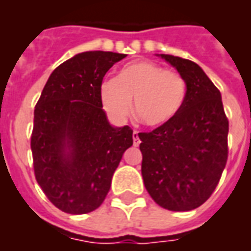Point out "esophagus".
I'll return each instance as SVG.
<instances>
[{"instance_id":"esophagus-1","label":"esophagus","mask_w":251,"mask_h":251,"mask_svg":"<svg viewBox=\"0 0 251 251\" xmlns=\"http://www.w3.org/2000/svg\"><path fill=\"white\" fill-rule=\"evenodd\" d=\"M133 143L135 147L139 146V143H141V139H139V137H138V131H134L133 133Z\"/></svg>"}]
</instances>
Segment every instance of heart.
Here are the masks:
<instances>
[{
  "label": "heart",
  "mask_w": 251,
  "mask_h": 251,
  "mask_svg": "<svg viewBox=\"0 0 251 251\" xmlns=\"http://www.w3.org/2000/svg\"><path fill=\"white\" fill-rule=\"evenodd\" d=\"M102 108L116 120L134 113L149 127H163L176 118L186 99V83L178 73L169 72L150 61L122 66L113 80L100 84Z\"/></svg>",
  "instance_id": "obj_1"
}]
</instances>
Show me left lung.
Listing matches in <instances>:
<instances>
[{
    "mask_svg": "<svg viewBox=\"0 0 251 251\" xmlns=\"http://www.w3.org/2000/svg\"><path fill=\"white\" fill-rule=\"evenodd\" d=\"M186 83V99L176 118L142 141V177L151 198L163 208L190 211L206 202L218 186L228 159L229 122L222 95L201 66L160 54Z\"/></svg>",
    "mask_w": 251,
    "mask_h": 251,
    "instance_id": "8db88e82",
    "label": "left lung"
}]
</instances>
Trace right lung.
<instances>
[{"mask_svg": "<svg viewBox=\"0 0 251 251\" xmlns=\"http://www.w3.org/2000/svg\"><path fill=\"white\" fill-rule=\"evenodd\" d=\"M125 57L102 50L75 54L53 70L35 106V177L47 198L64 212L96 210L122 155L133 146V130L112 127L99 96L106 72Z\"/></svg>", "mask_w": 251, "mask_h": 251, "instance_id": "add662e5", "label": "right lung"}]
</instances>
